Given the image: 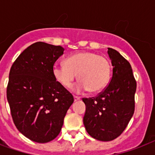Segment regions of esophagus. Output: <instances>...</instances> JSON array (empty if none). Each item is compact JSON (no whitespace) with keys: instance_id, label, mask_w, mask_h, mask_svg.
Listing matches in <instances>:
<instances>
[{"instance_id":"esophagus-1","label":"esophagus","mask_w":155,"mask_h":155,"mask_svg":"<svg viewBox=\"0 0 155 155\" xmlns=\"http://www.w3.org/2000/svg\"><path fill=\"white\" fill-rule=\"evenodd\" d=\"M81 99L80 97H78V96H74V100H75V101H80Z\"/></svg>"}]
</instances>
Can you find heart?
<instances>
[{
  "mask_svg": "<svg viewBox=\"0 0 155 155\" xmlns=\"http://www.w3.org/2000/svg\"><path fill=\"white\" fill-rule=\"evenodd\" d=\"M56 81L64 87L71 86L76 75L80 82L75 90L99 92L108 85L111 77V64L104 56L93 52L75 53L65 59V64H54L52 69Z\"/></svg>",
  "mask_w": 155,
  "mask_h": 155,
  "instance_id": "obj_1",
  "label": "heart"
}]
</instances>
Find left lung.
I'll return each instance as SVG.
<instances>
[{
  "label": "left lung",
  "mask_w": 155,
  "mask_h": 155,
  "mask_svg": "<svg viewBox=\"0 0 155 155\" xmlns=\"http://www.w3.org/2000/svg\"><path fill=\"white\" fill-rule=\"evenodd\" d=\"M108 54L113 65L110 82L97 97L82 99L85 129L103 142L115 139L125 130L134 113L137 87L130 63L116 50L108 48Z\"/></svg>",
  "instance_id": "obj_1"
}]
</instances>
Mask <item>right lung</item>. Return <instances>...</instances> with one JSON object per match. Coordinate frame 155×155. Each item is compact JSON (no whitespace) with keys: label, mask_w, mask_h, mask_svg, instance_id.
<instances>
[{"label":"right lung","mask_w":155,"mask_h":155,"mask_svg":"<svg viewBox=\"0 0 155 155\" xmlns=\"http://www.w3.org/2000/svg\"><path fill=\"white\" fill-rule=\"evenodd\" d=\"M63 51L61 46L35 42L20 54L9 71L6 94L13 123L25 137L38 143L58 136L74 102L52 71Z\"/></svg>","instance_id":"right-lung-1"}]
</instances>
